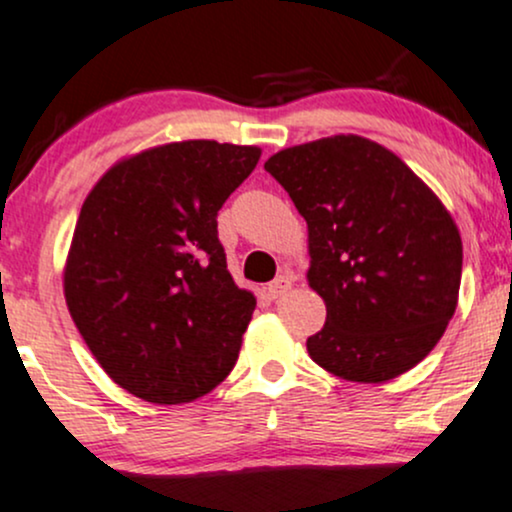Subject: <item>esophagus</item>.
Returning <instances> with one entry per match:
<instances>
[{"label": "esophagus", "mask_w": 512, "mask_h": 512, "mask_svg": "<svg viewBox=\"0 0 512 512\" xmlns=\"http://www.w3.org/2000/svg\"><path fill=\"white\" fill-rule=\"evenodd\" d=\"M292 283H295V278H292V275H278V278L268 285V295H271L273 300H278V297H283L285 292L290 290Z\"/></svg>", "instance_id": "1"}]
</instances>
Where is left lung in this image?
Returning <instances> with one entry per match:
<instances>
[{"label": "left lung", "instance_id": "8db88e82", "mask_svg": "<svg viewBox=\"0 0 512 512\" xmlns=\"http://www.w3.org/2000/svg\"><path fill=\"white\" fill-rule=\"evenodd\" d=\"M266 171L307 220V280L326 302L309 358L365 384L421 363L455 314L462 280V239L438 195L358 135L283 149Z\"/></svg>", "mask_w": 512, "mask_h": 512}]
</instances>
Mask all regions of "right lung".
<instances>
[{
  "label": "right lung",
  "instance_id": "add662e5",
  "mask_svg": "<svg viewBox=\"0 0 512 512\" xmlns=\"http://www.w3.org/2000/svg\"><path fill=\"white\" fill-rule=\"evenodd\" d=\"M261 149L171 142L123 159L86 195L65 300L113 382L152 404H186L232 372L256 297L234 285L217 212Z\"/></svg>",
  "mask_w": 512,
  "mask_h": 512
}]
</instances>
